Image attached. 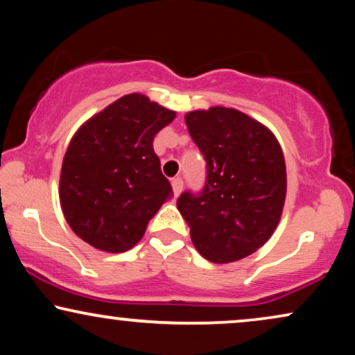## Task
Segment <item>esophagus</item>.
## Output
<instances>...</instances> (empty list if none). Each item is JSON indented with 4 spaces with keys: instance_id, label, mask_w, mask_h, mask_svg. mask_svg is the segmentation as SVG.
Here are the masks:
<instances>
[{
    "instance_id": "1",
    "label": "esophagus",
    "mask_w": 355,
    "mask_h": 355,
    "mask_svg": "<svg viewBox=\"0 0 355 355\" xmlns=\"http://www.w3.org/2000/svg\"><path fill=\"white\" fill-rule=\"evenodd\" d=\"M172 188H173V195L178 196L183 190V180L182 178H173L172 180Z\"/></svg>"
}]
</instances>
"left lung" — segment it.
<instances>
[{
	"mask_svg": "<svg viewBox=\"0 0 355 355\" xmlns=\"http://www.w3.org/2000/svg\"><path fill=\"white\" fill-rule=\"evenodd\" d=\"M206 160L205 190L183 193L177 208L206 260L230 263L254 254L280 223L286 196L285 157L275 134L234 107L185 114Z\"/></svg>",
	"mask_w": 355,
	"mask_h": 355,
	"instance_id": "8db88e82",
	"label": "left lung"
}]
</instances>
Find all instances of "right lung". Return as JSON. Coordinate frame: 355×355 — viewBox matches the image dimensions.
Instances as JSON below:
<instances>
[{
  "label": "right lung",
  "instance_id": "obj_1",
  "mask_svg": "<svg viewBox=\"0 0 355 355\" xmlns=\"http://www.w3.org/2000/svg\"><path fill=\"white\" fill-rule=\"evenodd\" d=\"M177 113L141 93L121 96L80 125L64 155L60 206L71 231L103 252H125L173 196L155 134Z\"/></svg>",
  "mask_w": 355,
  "mask_h": 355
}]
</instances>
